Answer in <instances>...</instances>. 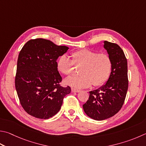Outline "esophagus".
Here are the masks:
<instances>
[{"instance_id": "esophagus-1", "label": "esophagus", "mask_w": 146, "mask_h": 146, "mask_svg": "<svg viewBox=\"0 0 146 146\" xmlns=\"http://www.w3.org/2000/svg\"><path fill=\"white\" fill-rule=\"evenodd\" d=\"M71 91H72L73 92H80V90L76 89L75 88H71Z\"/></svg>"}]
</instances>
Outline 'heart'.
Segmentation results:
<instances>
[{"mask_svg": "<svg viewBox=\"0 0 146 146\" xmlns=\"http://www.w3.org/2000/svg\"><path fill=\"white\" fill-rule=\"evenodd\" d=\"M71 60L62 55L57 60V70L63 75L75 73L74 66L79 68L80 75L71 76L65 80L68 86L81 89L92 84L94 87L104 85L110 78L112 61L107 54L84 48L71 53Z\"/></svg>", "mask_w": 146, "mask_h": 146, "instance_id": "b5f03b06", "label": "heart"}]
</instances>
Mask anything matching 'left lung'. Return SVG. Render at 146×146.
Returning a JSON list of instances; mask_svg holds the SVG:
<instances>
[{
  "label": "left lung",
  "mask_w": 146,
  "mask_h": 146,
  "mask_svg": "<svg viewBox=\"0 0 146 146\" xmlns=\"http://www.w3.org/2000/svg\"><path fill=\"white\" fill-rule=\"evenodd\" d=\"M104 44L112 61L111 75L104 86L89 92V100L83 105L86 114L97 121L112 117L121 110L128 88V65L123 50L117 44L107 41Z\"/></svg>",
  "instance_id": "1"
}]
</instances>
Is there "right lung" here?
<instances>
[{
    "label": "right lung",
    "instance_id": "obj_1",
    "mask_svg": "<svg viewBox=\"0 0 146 146\" xmlns=\"http://www.w3.org/2000/svg\"><path fill=\"white\" fill-rule=\"evenodd\" d=\"M69 49L48 39H31L20 50L15 87L20 104L29 115L47 119L59 112L71 87L60 85L57 60Z\"/></svg>",
    "mask_w": 146,
    "mask_h": 146
}]
</instances>
